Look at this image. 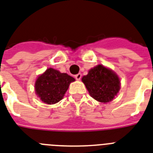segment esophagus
Instances as JSON below:
<instances>
[{
  "mask_svg": "<svg viewBox=\"0 0 153 153\" xmlns=\"http://www.w3.org/2000/svg\"><path fill=\"white\" fill-rule=\"evenodd\" d=\"M74 78H75V79H76V80H80L81 78H82V74H80V73L77 74L76 75L74 76Z\"/></svg>",
  "mask_w": 153,
  "mask_h": 153,
  "instance_id": "esophagus-1",
  "label": "esophagus"
}]
</instances>
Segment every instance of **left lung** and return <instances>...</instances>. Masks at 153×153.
<instances>
[{"mask_svg": "<svg viewBox=\"0 0 153 153\" xmlns=\"http://www.w3.org/2000/svg\"><path fill=\"white\" fill-rule=\"evenodd\" d=\"M82 81L90 96L101 103L111 101L120 89V78L112 70L103 65L91 68Z\"/></svg>", "mask_w": 153, "mask_h": 153, "instance_id": "obj_1", "label": "left lung"}]
</instances>
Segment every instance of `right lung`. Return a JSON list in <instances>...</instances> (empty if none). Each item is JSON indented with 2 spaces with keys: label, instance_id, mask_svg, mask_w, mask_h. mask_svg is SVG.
Listing matches in <instances>:
<instances>
[{
  "label": "right lung",
  "instance_id": "add662e5",
  "mask_svg": "<svg viewBox=\"0 0 153 153\" xmlns=\"http://www.w3.org/2000/svg\"><path fill=\"white\" fill-rule=\"evenodd\" d=\"M75 81L66 73L48 68L35 82V92L42 101L48 105L59 102L64 97L71 82Z\"/></svg>",
  "mask_w": 153,
  "mask_h": 153
}]
</instances>
